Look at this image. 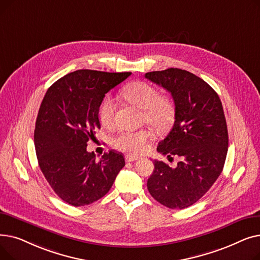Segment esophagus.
Segmentation results:
<instances>
[{
	"label": "esophagus",
	"instance_id": "obj_1",
	"mask_svg": "<svg viewBox=\"0 0 260 260\" xmlns=\"http://www.w3.org/2000/svg\"><path fill=\"white\" fill-rule=\"evenodd\" d=\"M139 160V157H135V156H126L125 157V161L126 162H134Z\"/></svg>",
	"mask_w": 260,
	"mask_h": 260
}]
</instances>
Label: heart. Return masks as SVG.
<instances>
[{
    "instance_id": "heart-1",
    "label": "heart",
    "mask_w": 260,
    "mask_h": 260,
    "mask_svg": "<svg viewBox=\"0 0 260 260\" xmlns=\"http://www.w3.org/2000/svg\"><path fill=\"white\" fill-rule=\"evenodd\" d=\"M122 95L127 102L142 109L141 122L157 132L167 131L174 121L175 108L173 102L159 94L158 90L146 82L138 81L128 84L122 90ZM116 102L112 95H106L99 107V119L102 125L109 127L114 124ZM153 134L149 129L135 132H120L113 138V146L123 153L140 155L146 151Z\"/></svg>"
}]
</instances>
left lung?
<instances>
[{"label":"left lung","mask_w":260,"mask_h":260,"mask_svg":"<svg viewBox=\"0 0 260 260\" xmlns=\"http://www.w3.org/2000/svg\"><path fill=\"white\" fill-rule=\"evenodd\" d=\"M145 78L170 91L175 103L174 125L157 151L180 158L175 169L154 160L148 192L167 208L185 209L206 194L222 172L229 146L222 104L206 81L179 68L146 73Z\"/></svg>","instance_id":"1"}]
</instances>
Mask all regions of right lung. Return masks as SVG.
<instances>
[{"label":"right lung","mask_w":260,"mask_h":260,"mask_svg":"<svg viewBox=\"0 0 260 260\" xmlns=\"http://www.w3.org/2000/svg\"><path fill=\"white\" fill-rule=\"evenodd\" d=\"M131 74L76 71L54 82L41 103L35 129L39 166L53 192L74 207L102 198L125 166L123 155L113 149L97 161L86 147L101 126L105 93Z\"/></svg>","instance_id":"1"}]
</instances>
